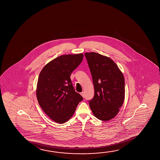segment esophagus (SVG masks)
Listing matches in <instances>:
<instances>
[{"label":"esophagus","instance_id":"obj_1","mask_svg":"<svg viewBox=\"0 0 160 160\" xmlns=\"http://www.w3.org/2000/svg\"><path fill=\"white\" fill-rule=\"evenodd\" d=\"M80 94H81V96L84 98L85 97V93H84V92H81V93H80Z\"/></svg>","mask_w":160,"mask_h":160}]
</instances>
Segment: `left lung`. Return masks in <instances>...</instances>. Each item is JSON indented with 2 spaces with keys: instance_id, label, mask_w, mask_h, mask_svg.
<instances>
[{
  "instance_id": "1",
  "label": "left lung",
  "mask_w": 160,
  "mask_h": 160,
  "mask_svg": "<svg viewBox=\"0 0 160 160\" xmlns=\"http://www.w3.org/2000/svg\"><path fill=\"white\" fill-rule=\"evenodd\" d=\"M92 74L94 97L89 100L92 112L98 119L114 118L123 105L124 78L118 66L110 58L96 52L85 53Z\"/></svg>"
}]
</instances>
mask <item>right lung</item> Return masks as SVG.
Masks as SVG:
<instances>
[{
    "label": "right lung",
    "instance_id": "1",
    "mask_svg": "<svg viewBox=\"0 0 160 160\" xmlns=\"http://www.w3.org/2000/svg\"><path fill=\"white\" fill-rule=\"evenodd\" d=\"M83 54L62 55L42 68L37 82L36 95L40 107L56 123H65L83 100L71 82L72 72L81 63Z\"/></svg>",
    "mask_w": 160,
    "mask_h": 160
}]
</instances>
